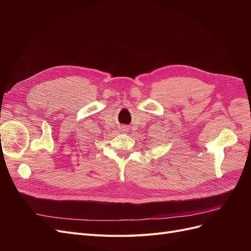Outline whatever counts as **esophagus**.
Masks as SVG:
<instances>
[{"label":"esophagus","mask_w":251,"mask_h":251,"mask_svg":"<svg viewBox=\"0 0 251 251\" xmlns=\"http://www.w3.org/2000/svg\"><path fill=\"white\" fill-rule=\"evenodd\" d=\"M126 131H127V127H126V126H121V127H120V132L126 133Z\"/></svg>","instance_id":"esophagus-1"}]
</instances>
